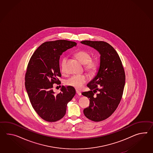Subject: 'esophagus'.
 I'll return each instance as SVG.
<instances>
[{
  "mask_svg": "<svg viewBox=\"0 0 153 153\" xmlns=\"http://www.w3.org/2000/svg\"><path fill=\"white\" fill-rule=\"evenodd\" d=\"M76 93L78 94V96H81V93L78 90H76Z\"/></svg>",
  "mask_w": 153,
  "mask_h": 153,
  "instance_id": "obj_1",
  "label": "esophagus"
}]
</instances>
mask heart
<instances>
[{"mask_svg":"<svg viewBox=\"0 0 153 153\" xmlns=\"http://www.w3.org/2000/svg\"><path fill=\"white\" fill-rule=\"evenodd\" d=\"M75 55L80 62L85 65V70L90 75H93L98 68V62L96 60H91L92 57L89 53L84 51H80L76 53ZM67 57H64L61 61L60 67L61 71L63 72L66 71V65L67 62ZM88 80V78L85 75H74L66 81V85L67 86L74 87L76 89H81L83 85Z\"/></svg>","mask_w":153,"mask_h":153,"instance_id":"b5f03b06","label":"heart"}]
</instances>
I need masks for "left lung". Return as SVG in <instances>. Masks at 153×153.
Instances as JSON below:
<instances>
[{
  "mask_svg": "<svg viewBox=\"0 0 153 153\" xmlns=\"http://www.w3.org/2000/svg\"><path fill=\"white\" fill-rule=\"evenodd\" d=\"M81 43L100 54L97 75L87 85L90 91L82 93L90 98L89 107L83 110L85 116L94 122H100L108 118L118 107L125 85V72L118 53L107 42L85 40Z\"/></svg>",
  "mask_w": 153,
  "mask_h": 153,
  "instance_id": "8db88e82",
  "label": "left lung"
}]
</instances>
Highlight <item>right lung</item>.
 I'll use <instances>...</instances> for the list:
<instances>
[{
	"mask_svg": "<svg viewBox=\"0 0 153 153\" xmlns=\"http://www.w3.org/2000/svg\"><path fill=\"white\" fill-rule=\"evenodd\" d=\"M76 45L75 42L65 40L45 42L30 58L25 88L34 110L46 121L54 122L62 118L67 103L75 96L76 91L71 86H62L59 94H55L52 88L53 84L60 82V56Z\"/></svg>",
	"mask_w": 153,
	"mask_h": 153,
	"instance_id": "right-lung-1",
	"label": "right lung"
}]
</instances>
